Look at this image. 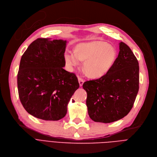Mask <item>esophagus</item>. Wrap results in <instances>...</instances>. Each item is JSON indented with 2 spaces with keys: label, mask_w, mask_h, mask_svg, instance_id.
I'll use <instances>...</instances> for the list:
<instances>
[{
  "label": "esophagus",
  "mask_w": 157,
  "mask_h": 157,
  "mask_svg": "<svg viewBox=\"0 0 157 157\" xmlns=\"http://www.w3.org/2000/svg\"><path fill=\"white\" fill-rule=\"evenodd\" d=\"M78 81H79V86H83V83H84V80H83V79H82V78L78 77Z\"/></svg>",
  "instance_id": "1"
}]
</instances>
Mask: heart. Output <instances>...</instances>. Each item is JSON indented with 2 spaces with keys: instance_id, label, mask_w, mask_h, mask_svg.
<instances>
[{
  "instance_id": "heart-1",
  "label": "heart",
  "mask_w": 157,
  "mask_h": 157,
  "mask_svg": "<svg viewBox=\"0 0 157 157\" xmlns=\"http://www.w3.org/2000/svg\"><path fill=\"white\" fill-rule=\"evenodd\" d=\"M117 52L113 46L103 41L94 40L81 43L75 47L74 53L66 52L65 60L72 71L79 60L85 61L83 69L91 78H100L108 73L117 59Z\"/></svg>"
}]
</instances>
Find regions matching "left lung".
<instances>
[{"mask_svg":"<svg viewBox=\"0 0 157 157\" xmlns=\"http://www.w3.org/2000/svg\"><path fill=\"white\" fill-rule=\"evenodd\" d=\"M120 52L105 75L85 81L89 116L95 122L111 123L128 114L139 91V63L130 48L120 43Z\"/></svg>","mask_w":157,"mask_h":157,"instance_id":"8db88e82","label":"left lung"}]
</instances>
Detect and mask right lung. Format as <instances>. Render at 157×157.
<instances>
[{
    "instance_id": "add662e5",
    "label": "right lung",
    "mask_w": 157,
    "mask_h": 157,
    "mask_svg": "<svg viewBox=\"0 0 157 157\" xmlns=\"http://www.w3.org/2000/svg\"><path fill=\"white\" fill-rule=\"evenodd\" d=\"M66 44L62 39L38 38L21 56L17 76L20 100L25 109L39 119L63 118L79 87L75 74L63 68Z\"/></svg>"
}]
</instances>
